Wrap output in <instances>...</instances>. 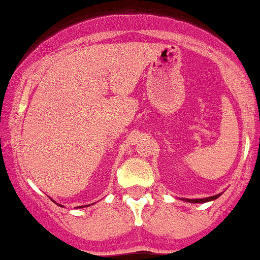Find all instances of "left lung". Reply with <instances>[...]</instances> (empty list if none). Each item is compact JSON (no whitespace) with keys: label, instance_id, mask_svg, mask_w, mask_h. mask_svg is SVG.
Listing matches in <instances>:
<instances>
[{"label":"left lung","instance_id":"left-lung-1","mask_svg":"<svg viewBox=\"0 0 260 260\" xmlns=\"http://www.w3.org/2000/svg\"><path fill=\"white\" fill-rule=\"evenodd\" d=\"M220 195H221V194H217V195H214V197L204 198V199H184V200L188 201V203H208V201H211V200L217 199V198L220 197Z\"/></svg>","mask_w":260,"mask_h":260}]
</instances>
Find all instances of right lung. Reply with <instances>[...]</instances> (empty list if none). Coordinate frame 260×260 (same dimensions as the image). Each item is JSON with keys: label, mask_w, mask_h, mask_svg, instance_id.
I'll list each match as a JSON object with an SVG mask.
<instances>
[{"label": "right lung", "mask_w": 260, "mask_h": 260, "mask_svg": "<svg viewBox=\"0 0 260 260\" xmlns=\"http://www.w3.org/2000/svg\"><path fill=\"white\" fill-rule=\"evenodd\" d=\"M57 205H59V206H62V205H60V204H57ZM86 206H88V205H86ZM86 206H77V208H78V209H81V208H86Z\"/></svg>", "instance_id": "1"}]
</instances>
